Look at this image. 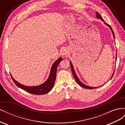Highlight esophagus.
<instances>
[{"instance_id": "obj_1", "label": "esophagus", "mask_w": 125, "mask_h": 125, "mask_svg": "<svg viewBox=\"0 0 125 125\" xmlns=\"http://www.w3.org/2000/svg\"><path fill=\"white\" fill-rule=\"evenodd\" d=\"M68 54V52H67V51L66 50H64L62 52V56H66Z\"/></svg>"}]
</instances>
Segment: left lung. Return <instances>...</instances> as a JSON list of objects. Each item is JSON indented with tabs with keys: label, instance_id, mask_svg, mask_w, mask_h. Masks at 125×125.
<instances>
[{
	"label": "left lung",
	"instance_id": "1",
	"mask_svg": "<svg viewBox=\"0 0 125 125\" xmlns=\"http://www.w3.org/2000/svg\"><path fill=\"white\" fill-rule=\"evenodd\" d=\"M95 13H96V18L100 19V20H101L102 21L104 22V20L103 19V18H102V17H101V15H100L99 13H98L97 12H96V11L95 12ZM104 24L106 25L107 26H108V27L109 28V29H111V31H112V34H113V37H114V39H115V34H114V32H113V30H112V28L111 27V26L109 25V24H106V23H104ZM116 53H117V52H116ZM116 55H117V54H116ZM116 60H117V57H116ZM70 66H71V70H72V73H73V75L74 78V79H75V81H77V82L78 83V84H79V85H80L81 86L83 87V88H85V89H95V88H98V87H91V86H88V85H85V84H84L82 82H81V81H80V80H79V79L78 78V76L77 75L76 73H75V71H74L73 66V64H72V63L71 62H70ZM114 71H115V70H114ZM114 71L113 72V75H112V77H111V78L110 79H111L112 78V77H113V75H114ZM99 87H100V86H99Z\"/></svg>",
	"mask_w": 125,
	"mask_h": 125
}]
</instances>
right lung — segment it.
<instances>
[{
  "label": "right lung",
  "mask_w": 125,
  "mask_h": 125,
  "mask_svg": "<svg viewBox=\"0 0 125 125\" xmlns=\"http://www.w3.org/2000/svg\"><path fill=\"white\" fill-rule=\"evenodd\" d=\"M62 58L59 57L56 61L54 62L51 67V72L50 73V75L47 79V80L45 81L41 85L37 86H25L23 84H20L16 80H15L13 78L11 75L14 83L18 86L19 88L22 89L25 91L28 92L32 94H35V95H43L46 93L50 92L51 90L52 89L55 82L56 80V71L57 68L59 63L61 62Z\"/></svg>",
  "instance_id": "right-lung-1"
}]
</instances>
